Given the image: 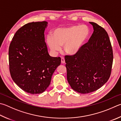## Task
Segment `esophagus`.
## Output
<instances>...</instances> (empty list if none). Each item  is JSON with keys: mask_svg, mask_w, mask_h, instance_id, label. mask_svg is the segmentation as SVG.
<instances>
[{"mask_svg": "<svg viewBox=\"0 0 121 121\" xmlns=\"http://www.w3.org/2000/svg\"><path fill=\"white\" fill-rule=\"evenodd\" d=\"M61 63H65V60L63 57H61Z\"/></svg>", "mask_w": 121, "mask_h": 121, "instance_id": "esophagus-1", "label": "esophagus"}]
</instances>
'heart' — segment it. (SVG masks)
I'll return each mask as SVG.
<instances>
[{"label": "heart", "mask_w": 121, "mask_h": 121, "mask_svg": "<svg viewBox=\"0 0 121 121\" xmlns=\"http://www.w3.org/2000/svg\"><path fill=\"white\" fill-rule=\"evenodd\" d=\"M89 35V30L85 25L60 27L53 30V36H47V44L53 52L60 51L64 46L65 53L74 55L82 50Z\"/></svg>", "instance_id": "obj_1"}]
</instances>
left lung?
Wrapping results in <instances>:
<instances>
[{
  "mask_svg": "<svg viewBox=\"0 0 121 121\" xmlns=\"http://www.w3.org/2000/svg\"><path fill=\"white\" fill-rule=\"evenodd\" d=\"M89 23L94 32L88 42L78 53L65 56L68 83L72 89L81 94L97 91L108 81L113 60L107 33L96 23Z\"/></svg>",
  "mask_w": 121,
  "mask_h": 121,
  "instance_id": "8db88e82",
  "label": "left lung"
}]
</instances>
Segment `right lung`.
Returning <instances> with one entry per match:
<instances>
[{"instance_id":"1","label":"right lung","mask_w":121,"mask_h":121,"mask_svg":"<svg viewBox=\"0 0 121 121\" xmlns=\"http://www.w3.org/2000/svg\"><path fill=\"white\" fill-rule=\"evenodd\" d=\"M48 24L45 21L25 24L15 34L9 48L11 77L19 87L31 94L47 89L61 64L60 57L48 53L44 38Z\"/></svg>"}]
</instances>
